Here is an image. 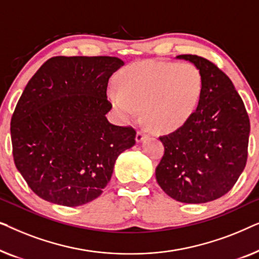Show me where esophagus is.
Segmentation results:
<instances>
[{
    "label": "esophagus",
    "instance_id": "obj_1",
    "mask_svg": "<svg viewBox=\"0 0 259 259\" xmlns=\"http://www.w3.org/2000/svg\"><path fill=\"white\" fill-rule=\"evenodd\" d=\"M145 138H146V133H145V131H143V130L138 131L137 136H136V141H137V143H141V141H143Z\"/></svg>",
    "mask_w": 259,
    "mask_h": 259
}]
</instances>
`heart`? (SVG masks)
<instances>
[{
	"label": "heart",
	"instance_id": "heart-1",
	"mask_svg": "<svg viewBox=\"0 0 259 259\" xmlns=\"http://www.w3.org/2000/svg\"><path fill=\"white\" fill-rule=\"evenodd\" d=\"M109 101L123 122L143 114L157 132L183 126L193 114L203 93V76L192 63L145 60L134 62L119 75Z\"/></svg>",
	"mask_w": 259,
	"mask_h": 259
}]
</instances>
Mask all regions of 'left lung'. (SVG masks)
Segmentation results:
<instances>
[{
  "label": "left lung",
  "instance_id": "left-lung-1",
  "mask_svg": "<svg viewBox=\"0 0 259 259\" xmlns=\"http://www.w3.org/2000/svg\"><path fill=\"white\" fill-rule=\"evenodd\" d=\"M177 59L193 63L203 76L198 107L182 127L160 137L164 157L155 178L180 203L201 204L228 193L246 164L250 120L232 81L197 55Z\"/></svg>",
  "mask_w": 259,
  "mask_h": 259
}]
</instances>
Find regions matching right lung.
Wrapping results in <instances>:
<instances>
[{"mask_svg": "<svg viewBox=\"0 0 259 259\" xmlns=\"http://www.w3.org/2000/svg\"><path fill=\"white\" fill-rule=\"evenodd\" d=\"M122 66L112 56H56L27 83L10 122L13 155L42 199L70 207L94 200L116 158L136 145L132 127L106 118L108 80Z\"/></svg>", "mask_w": 259, "mask_h": 259, "instance_id": "obj_1", "label": "right lung"}]
</instances>
